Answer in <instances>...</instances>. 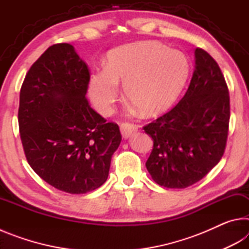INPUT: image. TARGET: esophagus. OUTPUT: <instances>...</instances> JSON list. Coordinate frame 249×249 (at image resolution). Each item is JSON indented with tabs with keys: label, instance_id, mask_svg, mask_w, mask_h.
Segmentation results:
<instances>
[{
	"label": "esophagus",
	"instance_id": "obj_1",
	"mask_svg": "<svg viewBox=\"0 0 249 249\" xmlns=\"http://www.w3.org/2000/svg\"><path fill=\"white\" fill-rule=\"evenodd\" d=\"M120 128H121V133H122V136H123V138L130 137V135L137 130L136 126L133 124H129V123H122Z\"/></svg>",
	"mask_w": 249,
	"mask_h": 249
}]
</instances>
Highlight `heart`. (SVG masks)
I'll use <instances>...</instances> for the list:
<instances>
[{
    "label": "heart",
    "mask_w": 249,
    "mask_h": 249,
    "mask_svg": "<svg viewBox=\"0 0 249 249\" xmlns=\"http://www.w3.org/2000/svg\"><path fill=\"white\" fill-rule=\"evenodd\" d=\"M189 70L187 56L166 45L140 41L121 46L108 53L105 69L90 75V99L100 113L108 114L120 98L122 83L126 99L142 115L153 116L175 103Z\"/></svg>",
    "instance_id": "1"
}]
</instances>
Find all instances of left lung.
<instances>
[{"mask_svg": "<svg viewBox=\"0 0 249 249\" xmlns=\"http://www.w3.org/2000/svg\"><path fill=\"white\" fill-rule=\"evenodd\" d=\"M187 92L166 114L144 126L154 141L146 168L156 183L184 189L200 181L224 154L230 94L217 62L201 48Z\"/></svg>", "mask_w": 249, "mask_h": 249, "instance_id": "left-lung-1", "label": "left lung"}]
</instances>
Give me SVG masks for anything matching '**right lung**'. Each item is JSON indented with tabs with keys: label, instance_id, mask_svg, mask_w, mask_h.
I'll use <instances>...</instances> for the list:
<instances>
[{
	"label": "right lung",
	"instance_id": "1",
	"mask_svg": "<svg viewBox=\"0 0 249 249\" xmlns=\"http://www.w3.org/2000/svg\"><path fill=\"white\" fill-rule=\"evenodd\" d=\"M90 71L70 44L50 46L20 88L18 125L32 169L58 190L83 195L101 187L120 146L119 125L90 107Z\"/></svg>",
	"mask_w": 249,
	"mask_h": 249
}]
</instances>
